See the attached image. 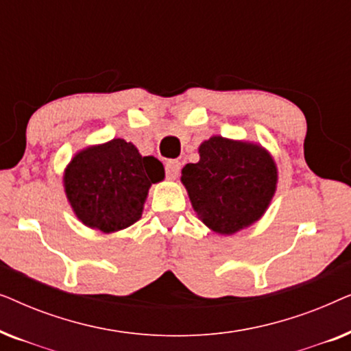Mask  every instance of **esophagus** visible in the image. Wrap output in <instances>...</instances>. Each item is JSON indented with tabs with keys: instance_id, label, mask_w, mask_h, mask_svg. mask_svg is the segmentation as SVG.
I'll return each mask as SVG.
<instances>
[{
	"instance_id": "obj_1",
	"label": "esophagus",
	"mask_w": 351,
	"mask_h": 351,
	"mask_svg": "<svg viewBox=\"0 0 351 351\" xmlns=\"http://www.w3.org/2000/svg\"><path fill=\"white\" fill-rule=\"evenodd\" d=\"M180 172V161L169 160L166 162V176L167 179H176Z\"/></svg>"
}]
</instances>
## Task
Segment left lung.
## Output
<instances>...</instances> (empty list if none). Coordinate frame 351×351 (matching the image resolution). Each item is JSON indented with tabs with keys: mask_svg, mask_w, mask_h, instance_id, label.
<instances>
[{
	"mask_svg": "<svg viewBox=\"0 0 351 351\" xmlns=\"http://www.w3.org/2000/svg\"><path fill=\"white\" fill-rule=\"evenodd\" d=\"M276 180L275 161L261 145L220 136L201 143L199 161L182 169L196 215L220 234H233L261 219Z\"/></svg>",
	"mask_w": 351,
	"mask_h": 351,
	"instance_id": "obj_1",
	"label": "left lung"
}]
</instances>
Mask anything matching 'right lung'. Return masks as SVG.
Returning a JSON list of instances; mask_svg holds the SVG:
<instances>
[{"mask_svg": "<svg viewBox=\"0 0 351 351\" xmlns=\"http://www.w3.org/2000/svg\"><path fill=\"white\" fill-rule=\"evenodd\" d=\"M165 179L156 158L142 156L131 142L113 138L76 153L64 176L76 217L104 233L128 228L142 217L152 184Z\"/></svg>", "mask_w": 351, "mask_h": 351, "instance_id": "add662e5", "label": "right lung"}]
</instances>
